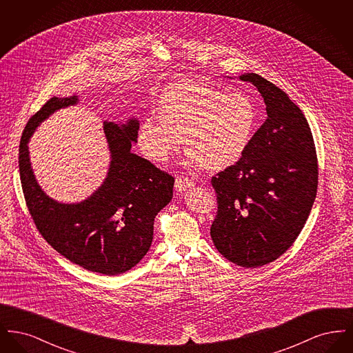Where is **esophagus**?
I'll use <instances>...</instances> for the list:
<instances>
[{
	"label": "esophagus",
	"mask_w": 353,
	"mask_h": 353,
	"mask_svg": "<svg viewBox=\"0 0 353 353\" xmlns=\"http://www.w3.org/2000/svg\"><path fill=\"white\" fill-rule=\"evenodd\" d=\"M193 185H194V181L188 177H184V176H177L174 180V188L177 192H184L189 186H193Z\"/></svg>",
	"instance_id": "34e87169"
}]
</instances>
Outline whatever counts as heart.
<instances>
[{
    "instance_id": "obj_1",
    "label": "heart",
    "mask_w": 353,
    "mask_h": 353,
    "mask_svg": "<svg viewBox=\"0 0 353 353\" xmlns=\"http://www.w3.org/2000/svg\"><path fill=\"white\" fill-rule=\"evenodd\" d=\"M157 119L144 120L137 131V145L152 163L168 161L183 139L185 165L222 170L248 151L256 111L242 92L225 94L206 84L185 82L164 90Z\"/></svg>"
}]
</instances>
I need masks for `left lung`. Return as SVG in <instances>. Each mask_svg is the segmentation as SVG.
Wrapping results in <instances>:
<instances>
[{
	"mask_svg": "<svg viewBox=\"0 0 353 353\" xmlns=\"http://www.w3.org/2000/svg\"><path fill=\"white\" fill-rule=\"evenodd\" d=\"M261 92L268 119L242 159L212 177L217 214L210 228L226 259L255 269L288 250L310 216L318 192V157L302 110L258 74L239 77Z\"/></svg>",
	"mask_w": 353,
	"mask_h": 353,
	"instance_id": "1",
	"label": "left lung"
}]
</instances>
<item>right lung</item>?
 Returning <instances> with one entry per match:
<instances>
[{
    "label": "right lung",
    "mask_w": 353,
    "mask_h": 353,
    "mask_svg": "<svg viewBox=\"0 0 353 353\" xmlns=\"http://www.w3.org/2000/svg\"><path fill=\"white\" fill-rule=\"evenodd\" d=\"M77 103V97H54L29 119L18 156L22 190L38 232L54 250L88 271L118 275L150 250L154 217L172 200L174 179L131 152L139 131L136 119L123 125L104 121L111 152L104 183L84 201H54L34 177L28 143L39 123Z\"/></svg>",
    "instance_id": "add662e5"
}]
</instances>
